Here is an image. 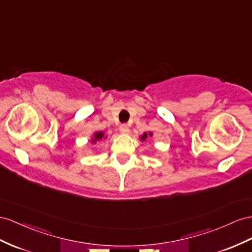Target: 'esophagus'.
<instances>
[{
	"instance_id": "esophagus-1",
	"label": "esophagus",
	"mask_w": 252,
	"mask_h": 252,
	"mask_svg": "<svg viewBox=\"0 0 252 252\" xmlns=\"http://www.w3.org/2000/svg\"><path fill=\"white\" fill-rule=\"evenodd\" d=\"M119 131L122 134H127L128 132H130V130H128V127H127L126 125H121L120 127H119Z\"/></svg>"
}]
</instances>
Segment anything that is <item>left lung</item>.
I'll list each match as a JSON object with an SVG mask.
<instances>
[{
    "mask_svg": "<svg viewBox=\"0 0 252 252\" xmlns=\"http://www.w3.org/2000/svg\"><path fill=\"white\" fill-rule=\"evenodd\" d=\"M153 134L152 132H149V133H144L143 135L140 136V140H146L148 137H152Z\"/></svg>",
    "mask_w": 252,
    "mask_h": 252,
    "instance_id": "obj_1",
    "label": "left lung"
}]
</instances>
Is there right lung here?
<instances>
[{"label": "right lung", "mask_w": 252, "mask_h": 252, "mask_svg": "<svg viewBox=\"0 0 252 252\" xmlns=\"http://www.w3.org/2000/svg\"><path fill=\"white\" fill-rule=\"evenodd\" d=\"M106 138H107V135H105L104 132L99 131V132H94L93 134V136H92V139H90V141H92V144H96V141L104 140Z\"/></svg>", "instance_id": "1"}]
</instances>
